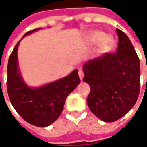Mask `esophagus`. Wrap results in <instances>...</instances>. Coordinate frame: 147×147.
I'll return each instance as SVG.
<instances>
[{
	"mask_svg": "<svg viewBox=\"0 0 147 147\" xmlns=\"http://www.w3.org/2000/svg\"><path fill=\"white\" fill-rule=\"evenodd\" d=\"M78 74H79L80 79L82 80V79H83V77H84V71H83L82 70H79V72H78Z\"/></svg>",
	"mask_w": 147,
	"mask_h": 147,
	"instance_id": "34e87169",
	"label": "esophagus"
}]
</instances>
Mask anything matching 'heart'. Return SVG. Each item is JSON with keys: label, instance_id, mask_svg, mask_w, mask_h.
Instances as JSON below:
<instances>
[{"label": "heart", "instance_id": "1", "mask_svg": "<svg viewBox=\"0 0 147 147\" xmlns=\"http://www.w3.org/2000/svg\"><path fill=\"white\" fill-rule=\"evenodd\" d=\"M88 38L91 42L98 43L101 42V47L105 51H109L113 45V40L109 37H106V34L102 32L94 31L89 34Z\"/></svg>", "mask_w": 147, "mask_h": 147}]
</instances>
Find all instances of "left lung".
Masks as SVG:
<instances>
[{
	"label": "left lung",
	"mask_w": 147,
	"mask_h": 147,
	"mask_svg": "<svg viewBox=\"0 0 147 147\" xmlns=\"http://www.w3.org/2000/svg\"><path fill=\"white\" fill-rule=\"evenodd\" d=\"M115 53L88 60L84 77L91 91L87 104L92 113L105 122L125 115L135 105L140 92V63L134 46L123 31L117 29Z\"/></svg>",
	"instance_id": "obj_1"
}]
</instances>
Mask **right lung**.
<instances>
[{
	"label": "right lung",
	"instance_id": "obj_1",
	"mask_svg": "<svg viewBox=\"0 0 147 147\" xmlns=\"http://www.w3.org/2000/svg\"><path fill=\"white\" fill-rule=\"evenodd\" d=\"M38 29L26 32L24 36ZM20 41L15 46L8 62V95L15 110L26 121L38 127H46L60 116L67 96L80 83L78 71L75 70L67 77L43 87L29 88L18 69L17 52Z\"/></svg>",
	"mask_w": 147,
	"mask_h": 147
}]
</instances>
